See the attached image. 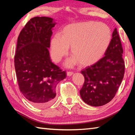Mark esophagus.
I'll return each mask as SVG.
<instances>
[{
	"label": "esophagus",
	"mask_w": 135,
	"mask_h": 135,
	"mask_svg": "<svg viewBox=\"0 0 135 135\" xmlns=\"http://www.w3.org/2000/svg\"><path fill=\"white\" fill-rule=\"evenodd\" d=\"M73 74V72H72V71H68L67 73V76H72Z\"/></svg>",
	"instance_id": "obj_1"
}]
</instances>
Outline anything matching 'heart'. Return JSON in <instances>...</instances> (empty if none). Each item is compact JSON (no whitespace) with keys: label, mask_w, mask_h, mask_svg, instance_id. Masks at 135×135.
Returning a JSON list of instances; mask_svg holds the SVG:
<instances>
[{"label":"heart","mask_w":135,"mask_h":135,"mask_svg":"<svg viewBox=\"0 0 135 135\" xmlns=\"http://www.w3.org/2000/svg\"><path fill=\"white\" fill-rule=\"evenodd\" d=\"M112 37L107 25L89 21L68 25L51 41V54L55 62L61 61L71 48V58L66 61L67 67L79 62L81 66L94 64L100 59L108 49Z\"/></svg>","instance_id":"heart-1"}]
</instances>
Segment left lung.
<instances>
[{"mask_svg": "<svg viewBox=\"0 0 135 135\" xmlns=\"http://www.w3.org/2000/svg\"><path fill=\"white\" fill-rule=\"evenodd\" d=\"M123 53L120 36L115 28L105 56L81 71L84 82L80 93L85 103L99 107L108 103L115 97L124 74Z\"/></svg>", "mask_w": 135, "mask_h": 135, "instance_id": "obj_1", "label": "left lung"}]
</instances>
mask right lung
<instances>
[{"mask_svg":"<svg viewBox=\"0 0 135 135\" xmlns=\"http://www.w3.org/2000/svg\"><path fill=\"white\" fill-rule=\"evenodd\" d=\"M55 24L51 18L34 17L18 37L14 64L18 86L24 97L38 108L54 101L56 85L66 77L65 71L52 62L49 56Z\"/></svg>","mask_w":135,"mask_h":135,"instance_id":"1","label":"right lung"}]
</instances>
